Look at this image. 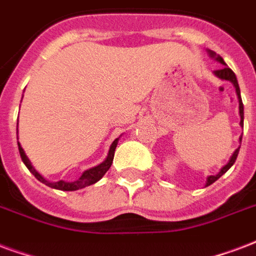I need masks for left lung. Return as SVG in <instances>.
<instances>
[{
    "mask_svg": "<svg viewBox=\"0 0 256 256\" xmlns=\"http://www.w3.org/2000/svg\"><path fill=\"white\" fill-rule=\"evenodd\" d=\"M210 55H212V56H214V52H212V51H210ZM216 59H217V60H218V62H220V63H222V64H226V63H224V60H222V56H217ZM214 74H216V76H218V78H222V80H230V82L234 84V86H235V88H236V93H238V98H239L240 126H243V124H244V108H243V101H242V97H240L239 84H238V80H236L235 72H234V71L230 70V67L224 66V67H222V68H220V70H216V71H214ZM240 142H242V136H240ZM239 150H240V147H239V148H238V150H236L235 152H234V155L230 156V162L226 163V166L222 167V170H220V172H218L217 176H208V180H206V186L212 185L213 182H216V180H218V178H220V176H222V174H226V172H228V170H230V166H232V164L235 163L236 158H238V154H239Z\"/></svg>",
    "mask_w": 256,
    "mask_h": 256,
    "instance_id": "8db88e82",
    "label": "left lung"
}]
</instances>
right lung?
I'll return each mask as SVG.
<instances>
[{
  "mask_svg": "<svg viewBox=\"0 0 256 256\" xmlns=\"http://www.w3.org/2000/svg\"><path fill=\"white\" fill-rule=\"evenodd\" d=\"M117 140L118 139H116L112 143L110 148H109V154H108L106 159H105L101 164L93 167V168H89V170H86V172H84V174L78 178V180H74V182H64V180H59V182H55V184H52V182H48V180H44L43 176H40L39 172H36L34 167H32L30 159L26 158V152H24V150L21 148L20 143H18V151H20V156L21 159H22V162L26 163V166L28 167V170H30L34 176H36V180H39L40 182H43V184H46V185L50 186V188H54V189L64 190V192H74V190L84 189V188H86V186H90V185H93V184H96V182L101 180V178L104 176V174L110 168L113 162V156H114V150H116Z\"/></svg>",
  "mask_w": 256,
  "mask_h": 256,
  "instance_id": "add662e5",
  "label": "right lung"
}]
</instances>
